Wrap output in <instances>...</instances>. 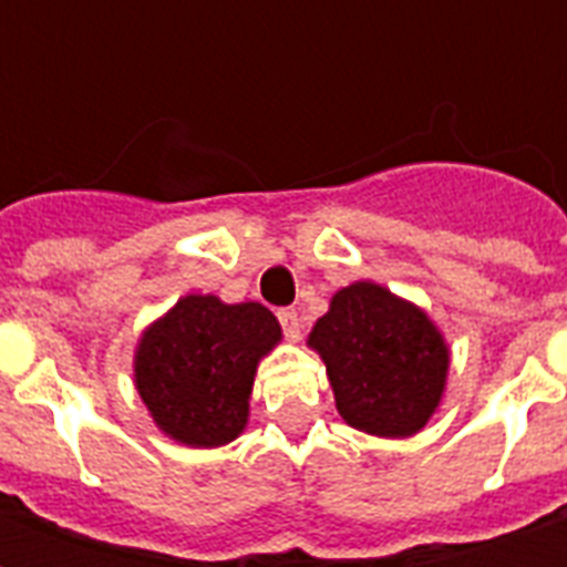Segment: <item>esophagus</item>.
Returning <instances> with one entry per match:
<instances>
[{
  "instance_id": "1",
  "label": "esophagus",
  "mask_w": 567,
  "mask_h": 567,
  "mask_svg": "<svg viewBox=\"0 0 567 567\" xmlns=\"http://www.w3.org/2000/svg\"><path fill=\"white\" fill-rule=\"evenodd\" d=\"M276 316H279V324H282L285 337H288V340H300V316H297V309H279Z\"/></svg>"
}]
</instances>
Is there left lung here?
I'll list each match as a JSON object with an SVG mask.
<instances>
[{"instance_id": "left-lung-1", "label": "left lung", "mask_w": 567, "mask_h": 567, "mask_svg": "<svg viewBox=\"0 0 567 567\" xmlns=\"http://www.w3.org/2000/svg\"><path fill=\"white\" fill-rule=\"evenodd\" d=\"M328 368L346 425L373 437H413L446 392L450 346L427 312L361 279L340 288L307 340Z\"/></svg>"}]
</instances>
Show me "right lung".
Here are the masks:
<instances>
[{
	"label": "right lung",
	"instance_id": "obj_1",
	"mask_svg": "<svg viewBox=\"0 0 567 567\" xmlns=\"http://www.w3.org/2000/svg\"><path fill=\"white\" fill-rule=\"evenodd\" d=\"M282 343V328L260 303L187 295L142 331L133 382L166 437L194 450L236 440L260 358Z\"/></svg>",
	"mask_w": 567,
	"mask_h": 567
}]
</instances>
